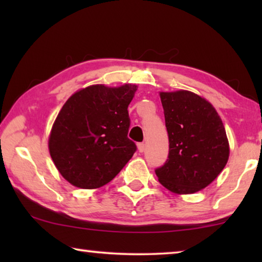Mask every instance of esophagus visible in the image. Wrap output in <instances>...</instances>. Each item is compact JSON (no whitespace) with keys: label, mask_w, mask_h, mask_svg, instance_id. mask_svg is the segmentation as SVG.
<instances>
[{"label":"esophagus","mask_w":262,"mask_h":262,"mask_svg":"<svg viewBox=\"0 0 262 262\" xmlns=\"http://www.w3.org/2000/svg\"><path fill=\"white\" fill-rule=\"evenodd\" d=\"M144 149H145V144L144 143H139V144H137V150H139L140 152H143Z\"/></svg>","instance_id":"obj_1"}]
</instances>
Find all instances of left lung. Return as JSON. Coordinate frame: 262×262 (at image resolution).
<instances>
[{
  "label": "left lung",
  "mask_w": 262,
  "mask_h": 262,
  "mask_svg": "<svg viewBox=\"0 0 262 262\" xmlns=\"http://www.w3.org/2000/svg\"><path fill=\"white\" fill-rule=\"evenodd\" d=\"M168 134V158L156 170L174 194H193L210 185L227 165L230 147L222 119L194 92H159Z\"/></svg>",
  "instance_id": "obj_1"
}]
</instances>
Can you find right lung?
Returning <instances> with one entry per match:
<instances>
[{"instance_id": "obj_1", "label": "right lung", "mask_w": 262, "mask_h": 262, "mask_svg": "<svg viewBox=\"0 0 262 262\" xmlns=\"http://www.w3.org/2000/svg\"><path fill=\"white\" fill-rule=\"evenodd\" d=\"M135 84H95L75 92L62 106L48 137L60 174L75 187L95 189L110 183L133 157L128 139Z\"/></svg>"}]
</instances>
